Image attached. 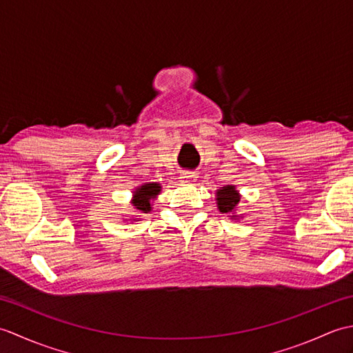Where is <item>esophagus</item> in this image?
<instances>
[{"mask_svg":"<svg viewBox=\"0 0 353 353\" xmlns=\"http://www.w3.org/2000/svg\"><path fill=\"white\" fill-rule=\"evenodd\" d=\"M181 182L182 183H191V182H194L197 179V174L196 172H191V171H183V172H181Z\"/></svg>","mask_w":353,"mask_h":353,"instance_id":"obj_1","label":"esophagus"}]
</instances>
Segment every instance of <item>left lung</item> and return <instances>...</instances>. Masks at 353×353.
<instances>
[{"label":"left lung","mask_w":353,"mask_h":353,"mask_svg":"<svg viewBox=\"0 0 353 353\" xmlns=\"http://www.w3.org/2000/svg\"><path fill=\"white\" fill-rule=\"evenodd\" d=\"M239 200H241V194H239L235 185L221 186L220 190L215 191L216 209H219L221 214H226L230 220L243 219V214H236Z\"/></svg>","instance_id":"8db88e82"}]
</instances>
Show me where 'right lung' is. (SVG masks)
<instances>
[{
    "label": "right lung",
    "instance_id": "obj_1",
    "mask_svg": "<svg viewBox=\"0 0 353 353\" xmlns=\"http://www.w3.org/2000/svg\"><path fill=\"white\" fill-rule=\"evenodd\" d=\"M162 191V185L157 183V182H147V183H142L139 186L134 188L133 194H132V200L130 203L134 209V212L137 214H150L153 209L152 205V200H154L157 196H159ZM138 215H133L130 220H139L137 219Z\"/></svg>",
    "mask_w": 353,
    "mask_h": 353
}]
</instances>
